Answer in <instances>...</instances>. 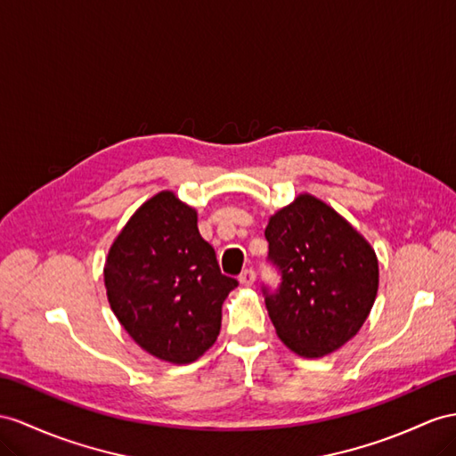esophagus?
Listing matches in <instances>:
<instances>
[{"mask_svg":"<svg viewBox=\"0 0 456 456\" xmlns=\"http://www.w3.org/2000/svg\"><path fill=\"white\" fill-rule=\"evenodd\" d=\"M239 281H240V285H242V287H252V285H254V281H256V273H254V270H244V272L240 273V277H239Z\"/></svg>","mask_w":456,"mask_h":456,"instance_id":"1","label":"esophagus"}]
</instances>
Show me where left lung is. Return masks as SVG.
<instances>
[{"label":"left lung","mask_w":456,"mask_h":456,"mask_svg":"<svg viewBox=\"0 0 456 456\" xmlns=\"http://www.w3.org/2000/svg\"><path fill=\"white\" fill-rule=\"evenodd\" d=\"M270 260L281 285L264 287L277 337L293 353L322 358L360 331L379 285L370 242L312 194L279 209L265 227Z\"/></svg>","instance_id":"left-lung-1"}]
</instances>
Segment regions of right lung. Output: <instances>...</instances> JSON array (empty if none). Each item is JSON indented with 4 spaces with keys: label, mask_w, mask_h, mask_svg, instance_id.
<instances>
[{
    "label": "right lung",
    "mask_w": 456,
    "mask_h": 456,
    "mask_svg": "<svg viewBox=\"0 0 456 456\" xmlns=\"http://www.w3.org/2000/svg\"><path fill=\"white\" fill-rule=\"evenodd\" d=\"M196 209L171 191L140 206L113 240L103 281L113 314L146 353L191 364L217 339L221 306L239 283L221 273Z\"/></svg>",
    "instance_id": "add662e5"
}]
</instances>
